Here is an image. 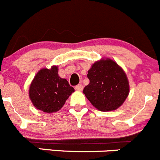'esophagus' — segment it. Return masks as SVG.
<instances>
[{"instance_id": "obj_1", "label": "esophagus", "mask_w": 160, "mask_h": 160, "mask_svg": "<svg viewBox=\"0 0 160 160\" xmlns=\"http://www.w3.org/2000/svg\"><path fill=\"white\" fill-rule=\"evenodd\" d=\"M75 88L77 91H82V90L83 89V85H82V84H78V85H77L75 87Z\"/></svg>"}]
</instances>
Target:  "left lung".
Returning a JSON list of instances; mask_svg holds the SVG:
<instances>
[{
	"instance_id": "1",
	"label": "left lung",
	"mask_w": 160,
	"mask_h": 160,
	"mask_svg": "<svg viewBox=\"0 0 160 160\" xmlns=\"http://www.w3.org/2000/svg\"><path fill=\"white\" fill-rule=\"evenodd\" d=\"M89 84L83 93L96 108L101 111L114 110L121 107L129 93L127 76L112 60L96 61L88 72Z\"/></svg>"
}]
</instances>
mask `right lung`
<instances>
[{
  "label": "right lung",
  "instance_id": "right-lung-1",
  "mask_svg": "<svg viewBox=\"0 0 160 160\" xmlns=\"http://www.w3.org/2000/svg\"><path fill=\"white\" fill-rule=\"evenodd\" d=\"M75 91L64 78L58 75V67L44 68L35 76L29 88V97L33 105L46 113L57 112Z\"/></svg>",
  "mask_w": 160,
  "mask_h": 160
}]
</instances>
